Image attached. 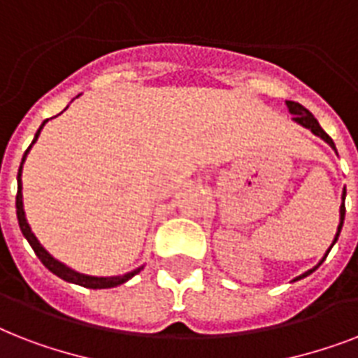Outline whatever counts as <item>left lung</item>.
Returning a JSON list of instances; mask_svg holds the SVG:
<instances>
[{
	"label": "left lung",
	"mask_w": 358,
	"mask_h": 358,
	"mask_svg": "<svg viewBox=\"0 0 358 358\" xmlns=\"http://www.w3.org/2000/svg\"><path fill=\"white\" fill-rule=\"evenodd\" d=\"M286 106H288V109H289V113L292 115H295L294 117V120L295 122H299L301 126H305V128H308L312 131V134H316L317 137H322L323 141H327L329 145L333 146L334 148V143H333V139H331V137H329L327 134H325V131H323V128L322 126H320V122H317L316 119H314V115L310 113V111H308V109L305 108V106H301V103H297V102H286ZM342 199H344L345 201V189H344V195H342ZM344 217H345V204L344 202H342V206H340V224H338V232H336V236H334V241H333V245L336 243V239H338V236H340V230H342V224H344ZM333 245H331V247H333ZM331 250V249H329ZM327 250V252H329ZM327 256V255H325ZM323 262V260H322ZM322 262H320V264H322ZM312 271H316V267H314V269H310V271H306V273H303V275H301V277H297V280H299V278H303V277H306V275H310Z\"/></svg>",
	"instance_id": "8db88e82"
}]
</instances>
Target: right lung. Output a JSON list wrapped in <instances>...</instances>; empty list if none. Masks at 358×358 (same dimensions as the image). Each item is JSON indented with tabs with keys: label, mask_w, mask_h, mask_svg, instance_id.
I'll return each instance as SVG.
<instances>
[{
	"label": "right lung",
	"mask_w": 358,
	"mask_h": 358,
	"mask_svg": "<svg viewBox=\"0 0 358 358\" xmlns=\"http://www.w3.org/2000/svg\"><path fill=\"white\" fill-rule=\"evenodd\" d=\"M48 120H44V122H42V126L35 134V139H33V143L38 139V134H41V129L44 128V124ZM33 143L29 145V148L33 146ZM29 148L25 150L24 157H22V165H24L25 156H27ZM22 165H20V169H18V193H16V215H18L20 230H22V234L25 236V239L29 241V245L33 247V250H35V255L38 256V260H41L42 264H44V266H46L48 269L53 273V275H57L59 278H63V280H66V282H74V284H80V286H83V288L96 289V288H115V286H119V284L126 282V280H129V278L134 277V275H137V273L141 271V269H135V271L126 273V275H122V277H89V275H81V273L74 271V269H70V267H66L64 264H61V262L55 260V258H53V256L50 255V252H48V250L44 249L41 243H38V239H36L35 234L31 232L29 224H27V221H25L24 202H22V180H20V176H22Z\"/></svg>",
	"instance_id": "obj_1"
}]
</instances>
